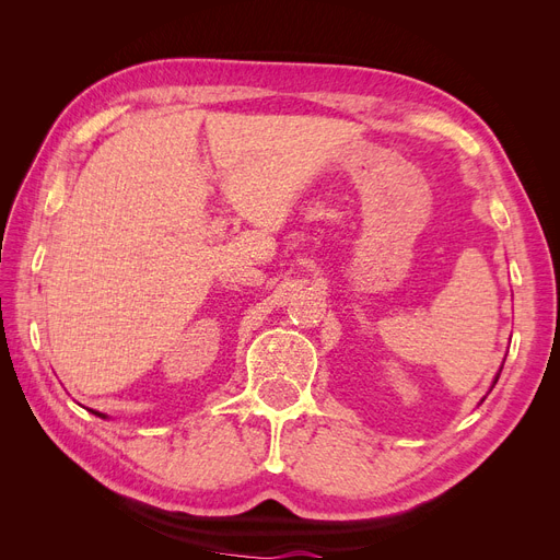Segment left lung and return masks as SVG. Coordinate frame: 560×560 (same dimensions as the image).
Segmentation results:
<instances>
[{"instance_id": "obj_1", "label": "left lung", "mask_w": 560, "mask_h": 560, "mask_svg": "<svg viewBox=\"0 0 560 560\" xmlns=\"http://www.w3.org/2000/svg\"><path fill=\"white\" fill-rule=\"evenodd\" d=\"M500 374H502V366H500V371H498V374H495V378H493V385H490V389H493L495 387V383H498V378H500ZM483 401V399H481Z\"/></svg>"}]
</instances>
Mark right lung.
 Wrapping results in <instances>:
<instances>
[{
    "label": "right lung",
    "instance_id": "obj_1",
    "mask_svg": "<svg viewBox=\"0 0 560 560\" xmlns=\"http://www.w3.org/2000/svg\"><path fill=\"white\" fill-rule=\"evenodd\" d=\"M91 413H95V416H100V418H107L105 413H97V411H91Z\"/></svg>",
    "mask_w": 560,
    "mask_h": 560
}]
</instances>
